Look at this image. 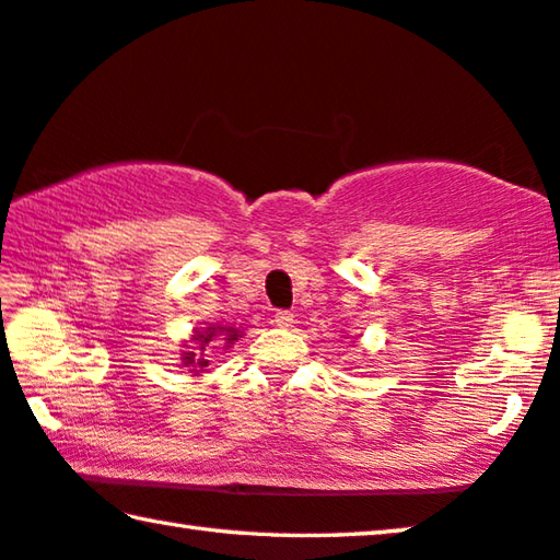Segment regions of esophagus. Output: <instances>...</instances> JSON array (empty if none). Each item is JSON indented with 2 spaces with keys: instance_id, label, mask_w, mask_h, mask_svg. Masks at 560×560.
I'll return each mask as SVG.
<instances>
[{
  "instance_id": "1",
  "label": "esophagus",
  "mask_w": 560,
  "mask_h": 560,
  "mask_svg": "<svg viewBox=\"0 0 560 560\" xmlns=\"http://www.w3.org/2000/svg\"><path fill=\"white\" fill-rule=\"evenodd\" d=\"M273 323H277L279 328H289V325L293 323V313L291 311H277V313H273Z\"/></svg>"
}]
</instances>
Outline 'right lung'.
<instances>
[{
    "instance_id": "add662e5",
    "label": "right lung",
    "mask_w": 560,
    "mask_h": 560,
    "mask_svg": "<svg viewBox=\"0 0 560 560\" xmlns=\"http://www.w3.org/2000/svg\"><path fill=\"white\" fill-rule=\"evenodd\" d=\"M240 338H242V330L232 328V325H208V328H196L190 335V340L183 342V352H180L183 368H188V372H192L198 377V374L208 368L210 348L230 350Z\"/></svg>"
}]
</instances>
